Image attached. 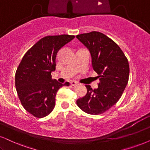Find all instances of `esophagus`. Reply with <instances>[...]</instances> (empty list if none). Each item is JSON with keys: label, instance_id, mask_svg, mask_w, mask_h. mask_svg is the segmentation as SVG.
<instances>
[{"label": "esophagus", "instance_id": "obj_1", "mask_svg": "<svg viewBox=\"0 0 150 150\" xmlns=\"http://www.w3.org/2000/svg\"><path fill=\"white\" fill-rule=\"evenodd\" d=\"M77 84H78V82H77V81H71L72 86H75V85H77Z\"/></svg>", "mask_w": 150, "mask_h": 150}]
</instances>
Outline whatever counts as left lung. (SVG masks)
Returning <instances> with one entry per match:
<instances>
[{
    "label": "left lung",
    "instance_id": "8db88e82",
    "mask_svg": "<svg viewBox=\"0 0 150 150\" xmlns=\"http://www.w3.org/2000/svg\"><path fill=\"white\" fill-rule=\"evenodd\" d=\"M76 37L90 51L93 69L100 78L98 88L86 85V96L77 100V105L88 114H101L120 100L127 84V58L117 43L100 32L81 34Z\"/></svg>",
    "mask_w": 150,
    "mask_h": 150
}]
</instances>
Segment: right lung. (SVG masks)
Masks as SVG:
<instances>
[{"mask_svg": "<svg viewBox=\"0 0 150 150\" xmlns=\"http://www.w3.org/2000/svg\"><path fill=\"white\" fill-rule=\"evenodd\" d=\"M75 38L74 35L46 36L30 48L15 74V86L25 109L38 118L50 114L55 106L57 91L69 82L52 79L58 51Z\"/></svg>", "mask_w": 150, "mask_h": 150, "instance_id": "1", "label": "right lung"}]
</instances>
